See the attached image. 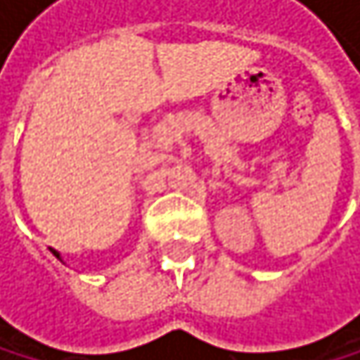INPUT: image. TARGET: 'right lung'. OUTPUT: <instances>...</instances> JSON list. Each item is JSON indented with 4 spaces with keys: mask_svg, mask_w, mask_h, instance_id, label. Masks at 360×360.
I'll return each mask as SVG.
<instances>
[{
    "mask_svg": "<svg viewBox=\"0 0 360 360\" xmlns=\"http://www.w3.org/2000/svg\"><path fill=\"white\" fill-rule=\"evenodd\" d=\"M49 250L53 252V257H56V259H60V261H62V264H64V259H62V255H60L58 250H53V248H49Z\"/></svg>",
    "mask_w": 360,
    "mask_h": 360,
    "instance_id": "obj_1",
    "label": "right lung"
}]
</instances>
